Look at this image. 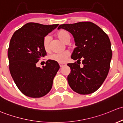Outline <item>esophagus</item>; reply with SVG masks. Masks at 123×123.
<instances>
[{
  "mask_svg": "<svg viewBox=\"0 0 123 123\" xmlns=\"http://www.w3.org/2000/svg\"><path fill=\"white\" fill-rule=\"evenodd\" d=\"M59 65H60V68H62V67H63V66L66 65V63H59Z\"/></svg>",
  "mask_w": 123,
  "mask_h": 123,
  "instance_id": "1",
  "label": "esophagus"
}]
</instances>
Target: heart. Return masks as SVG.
<instances>
[{
	"label": "heart",
	"instance_id": "heart-1",
	"mask_svg": "<svg viewBox=\"0 0 123 123\" xmlns=\"http://www.w3.org/2000/svg\"><path fill=\"white\" fill-rule=\"evenodd\" d=\"M57 37L60 40L64 43H66L69 40H70V35L67 31L62 30L59 31L57 33ZM50 37L49 35H47L43 39V47L44 50L46 51H49L50 50ZM69 56V53L68 51H64V52L55 53L51 54L50 56V59L51 60H55V61L59 62V63H64L67 60L68 57Z\"/></svg>",
	"mask_w": 123,
	"mask_h": 123
}]
</instances>
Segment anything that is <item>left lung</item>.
<instances>
[{
	"label": "left lung",
	"instance_id": "8db88e82",
	"mask_svg": "<svg viewBox=\"0 0 123 123\" xmlns=\"http://www.w3.org/2000/svg\"><path fill=\"white\" fill-rule=\"evenodd\" d=\"M61 28L73 35L76 45L71 58L77 60V63L68 64L71 69L68 76L69 86L79 94L95 92L104 82L110 70L112 50L108 36L91 22L62 24L58 30ZM81 60L83 64L80 67Z\"/></svg>",
	"mask_w": 123,
	"mask_h": 123
}]
</instances>
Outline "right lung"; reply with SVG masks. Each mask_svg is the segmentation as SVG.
I'll return each instance as SVG.
<instances>
[{
	"instance_id": "1",
	"label": "right lung",
	"mask_w": 123,
	"mask_h": 123,
	"mask_svg": "<svg viewBox=\"0 0 123 123\" xmlns=\"http://www.w3.org/2000/svg\"><path fill=\"white\" fill-rule=\"evenodd\" d=\"M58 25L29 22L15 31L11 38L7 52L9 70L18 89L27 97L40 98L52 88L53 79L60 68L59 63L48 60L43 68L36 64L47 55L43 39Z\"/></svg>"
}]
</instances>
